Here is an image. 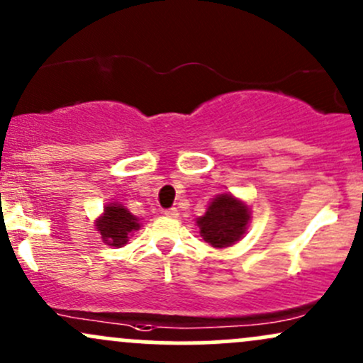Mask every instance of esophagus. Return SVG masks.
I'll return each mask as SVG.
<instances>
[{
	"instance_id": "esophagus-1",
	"label": "esophagus",
	"mask_w": 363,
	"mask_h": 363,
	"mask_svg": "<svg viewBox=\"0 0 363 363\" xmlns=\"http://www.w3.org/2000/svg\"><path fill=\"white\" fill-rule=\"evenodd\" d=\"M163 213H165L167 217H170V218L179 217V210L177 208H167V210H163Z\"/></svg>"
}]
</instances>
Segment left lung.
I'll list each match as a JSON object with an SVG mask.
<instances>
[{"instance_id": "obj_1", "label": "left lung", "mask_w": 363, "mask_h": 363, "mask_svg": "<svg viewBox=\"0 0 363 363\" xmlns=\"http://www.w3.org/2000/svg\"><path fill=\"white\" fill-rule=\"evenodd\" d=\"M250 220L248 206L230 194H220L210 203L208 210L198 218L200 234L213 248H225L240 241Z\"/></svg>"}]
</instances>
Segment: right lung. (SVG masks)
<instances>
[{"instance_id": "add662e5", "label": "right lung", "mask_w": 363, "mask_h": 363, "mask_svg": "<svg viewBox=\"0 0 363 363\" xmlns=\"http://www.w3.org/2000/svg\"><path fill=\"white\" fill-rule=\"evenodd\" d=\"M96 227L106 245L121 248L122 245L129 241V234L139 229V224L138 218L130 215L129 210L117 205V203H111L105 208L103 217L96 220Z\"/></svg>"}]
</instances>
